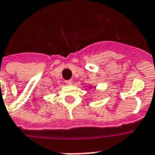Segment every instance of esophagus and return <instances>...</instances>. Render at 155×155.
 <instances>
[{
    "label": "esophagus",
    "mask_w": 155,
    "mask_h": 155,
    "mask_svg": "<svg viewBox=\"0 0 155 155\" xmlns=\"http://www.w3.org/2000/svg\"><path fill=\"white\" fill-rule=\"evenodd\" d=\"M72 83H73V81H66V84H68V85H71Z\"/></svg>",
    "instance_id": "esophagus-1"
}]
</instances>
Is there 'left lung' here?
Instances as JSON below:
<instances>
[{
  "label": "left lung",
  "mask_w": 155,
  "mask_h": 155,
  "mask_svg": "<svg viewBox=\"0 0 155 155\" xmlns=\"http://www.w3.org/2000/svg\"><path fill=\"white\" fill-rule=\"evenodd\" d=\"M89 89H93V87L91 86V85H89Z\"/></svg>",
  "instance_id": "8db88e82"
}]
</instances>
